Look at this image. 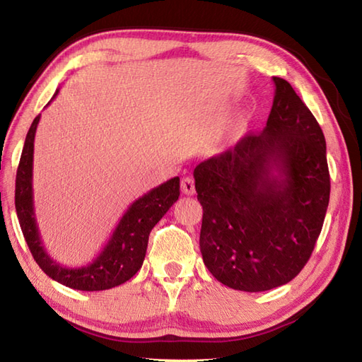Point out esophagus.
<instances>
[{
  "instance_id": "1",
  "label": "esophagus",
  "mask_w": 362,
  "mask_h": 362,
  "mask_svg": "<svg viewBox=\"0 0 362 362\" xmlns=\"http://www.w3.org/2000/svg\"><path fill=\"white\" fill-rule=\"evenodd\" d=\"M181 192L186 195H194L195 194V181L192 176H186L181 181Z\"/></svg>"
}]
</instances>
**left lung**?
Wrapping results in <instances>:
<instances>
[{
	"label": "left lung",
	"instance_id": "left-lung-1",
	"mask_svg": "<svg viewBox=\"0 0 362 362\" xmlns=\"http://www.w3.org/2000/svg\"><path fill=\"white\" fill-rule=\"evenodd\" d=\"M274 83L259 134H247L194 170L204 265L235 291H270L297 276L329 202L322 128L286 79L274 76Z\"/></svg>",
	"mask_w": 362,
	"mask_h": 362
}]
</instances>
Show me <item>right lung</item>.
Here are the masks:
<instances>
[{"label":"right lung","instance_id":"right-lung-1","mask_svg":"<svg viewBox=\"0 0 362 362\" xmlns=\"http://www.w3.org/2000/svg\"><path fill=\"white\" fill-rule=\"evenodd\" d=\"M57 93L59 88L51 100H54ZM39 120L40 114L35 117L26 134L16 180L17 217L33 257L49 278L71 289L88 292L106 291L127 283L142 267L146 247H148V235L154 225L178 200L180 178L175 176L162 182L160 186L146 192L145 195L139 197L134 203L129 204L105 248L90 264L83 267H64L62 264L54 261L43 247L34 212L33 162L34 139Z\"/></svg>","mask_w":362,"mask_h":362}]
</instances>
